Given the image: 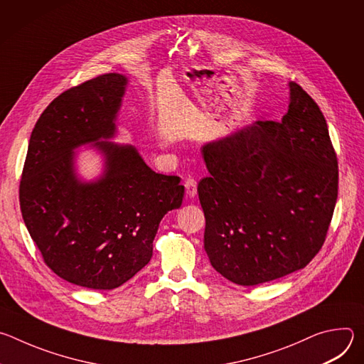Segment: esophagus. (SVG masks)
I'll return each mask as SVG.
<instances>
[{"label":"esophagus","instance_id":"1","mask_svg":"<svg viewBox=\"0 0 364 364\" xmlns=\"http://www.w3.org/2000/svg\"><path fill=\"white\" fill-rule=\"evenodd\" d=\"M184 187L188 197H194L197 194V181L194 178H187L184 181Z\"/></svg>","mask_w":364,"mask_h":364}]
</instances>
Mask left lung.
Masks as SVG:
<instances>
[{"mask_svg":"<svg viewBox=\"0 0 364 364\" xmlns=\"http://www.w3.org/2000/svg\"><path fill=\"white\" fill-rule=\"evenodd\" d=\"M284 118L257 121L203 146L210 176L197 191L204 249L226 279L252 287L305 268L323 247L338 164L323 112L289 83Z\"/></svg>","mask_w":364,"mask_h":364,"instance_id":"left-lung-1","label":"left lung"}]
</instances>
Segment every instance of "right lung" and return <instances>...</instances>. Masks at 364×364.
Instances as JSON below:
<instances>
[{
  "label": "right lung",
  "instance_id": "obj_1",
  "mask_svg": "<svg viewBox=\"0 0 364 364\" xmlns=\"http://www.w3.org/2000/svg\"><path fill=\"white\" fill-rule=\"evenodd\" d=\"M127 77L108 73L59 95L40 115L20 181V209L44 264L62 279L114 289L141 271L164 215L184 196L180 177L152 171L132 145L96 142L105 173L75 174L72 151L115 132Z\"/></svg>",
  "mask_w": 364,
  "mask_h": 364
}]
</instances>
